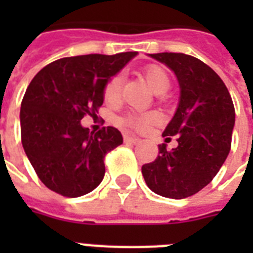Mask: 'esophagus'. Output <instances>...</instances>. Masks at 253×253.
Returning <instances> with one entry per match:
<instances>
[{"label": "esophagus", "instance_id": "esophagus-1", "mask_svg": "<svg viewBox=\"0 0 253 253\" xmlns=\"http://www.w3.org/2000/svg\"><path fill=\"white\" fill-rule=\"evenodd\" d=\"M125 143H128V144H138L140 142V139L136 138V136H131V135H125Z\"/></svg>", "mask_w": 253, "mask_h": 253}]
</instances>
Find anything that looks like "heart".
I'll use <instances>...</instances> for the list:
<instances>
[{
    "label": "heart",
    "instance_id": "obj_1",
    "mask_svg": "<svg viewBox=\"0 0 253 253\" xmlns=\"http://www.w3.org/2000/svg\"><path fill=\"white\" fill-rule=\"evenodd\" d=\"M144 76L150 85V87L155 93H164L168 90L170 85V79L167 72L166 68H163L162 65L151 64L144 69ZM121 85H122V77L121 75H115L107 80L106 85L103 87V98L107 102H113L119 97L121 93ZM156 121V115L151 113H142V114H132L128 115L127 118L123 119V125L128 126L134 130L143 131L150 126L151 123Z\"/></svg>",
    "mask_w": 253,
    "mask_h": 253
}]
</instances>
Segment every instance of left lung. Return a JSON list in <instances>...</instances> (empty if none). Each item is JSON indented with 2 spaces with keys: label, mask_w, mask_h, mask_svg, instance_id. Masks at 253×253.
I'll list each match as a JSON object with an SVG mask.
<instances>
[{
  "label": "left lung",
  "mask_w": 253,
  "mask_h": 253,
  "mask_svg": "<svg viewBox=\"0 0 253 253\" xmlns=\"http://www.w3.org/2000/svg\"><path fill=\"white\" fill-rule=\"evenodd\" d=\"M172 69L180 84V103L163 132L178 146H159L155 162L142 173L148 188L159 196L181 200L204 189L219 172L231 148L235 109L224 83L204 61L176 52L150 53ZM166 139V142H167Z\"/></svg>",
  "instance_id": "8db88e82"
}]
</instances>
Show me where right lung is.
Returning <instances> with one entry per match:
<instances>
[{
	"label": "right lung",
	"instance_id": "add662e5",
	"mask_svg": "<svg viewBox=\"0 0 253 253\" xmlns=\"http://www.w3.org/2000/svg\"><path fill=\"white\" fill-rule=\"evenodd\" d=\"M135 51L63 57L45 65L21 103L22 146L41 181L64 197L84 196L105 176L103 159L123 143L115 127L97 132L81 126L103 103V87Z\"/></svg>",
	"mask_w": 253,
	"mask_h": 253
}]
</instances>
